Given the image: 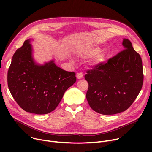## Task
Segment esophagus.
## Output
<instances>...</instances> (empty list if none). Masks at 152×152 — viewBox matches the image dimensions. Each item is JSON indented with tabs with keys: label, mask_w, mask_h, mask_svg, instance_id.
Returning a JSON list of instances; mask_svg holds the SVG:
<instances>
[{
	"label": "esophagus",
	"mask_w": 152,
	"mask_h": 152,
	"mask_svg": "<svg viewBox=\"0 0 152 152\" xmlns=\"http://www.w3.org/2000/svg\"><path fill=\"white\" fill-rule=\"evenodd\" d=\"M76 77H77V78L78 79H82L83 77V74L82 73H79L77 74Z\"/></svg>",
	"instance_id": "esophagus-1"
}]
</instances>
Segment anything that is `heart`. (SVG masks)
Wrapping results in <instances>:
<instances>
[{"instance_id": "1", "label": "heart", "mask_w": 152, "mask_h": 152, "mask_svg": "<svg viewBox=\"0 0 152 152\" xmlns=\"http://www.w3.org/2000/svg\"><path fill=\"white\" fill-rule=\"evenodd\" d=\"M81 55L83 57L88 58L92 57L91 59V65L97 66L104 63L108 57L107 52L105 50H100L99 47H91L82 50Z\"/></svg>"}]
</instances>
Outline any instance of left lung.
<instances>
[{"instance_id": "1", "label": "left lung", "mask_w": 152, "mask_h": 152, "mask_svg": "<svg viewBox=\"0 0 152 152\" xmlns=\"http://www.w3.org/2000/svg\"><path fill=\"white\" fill-rule=\"evenodd\" d=\"M123 50L108 60L87 71L89 83L86 99L96 112L115 115L128 108L141 91L142 61L129 40L123 39Z\"/></svg>"}]
</instances>
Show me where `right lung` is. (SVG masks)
Returning a JSON list of instances; mask_svg holds the SVG:
<instances>
[{
  "instance_id": "obj_1",
  "label": "right lung",
  "mask_w": 152,
  "mask_h": 152,
  "mask_svg": "<svg viewBox=\"0 0 152 152\" xmlns=\"http://www.w3.org/2000/svg\"><path fill=\"white\" fill-rule=\"evenodd\" d=\"M32 41L26 40L14 53L8 71V86L22 109L44 115L57 108L65 91L76 81V74L59 68L54 60L42 65L37 63Z\"/></svg>"
}]
</instances>
